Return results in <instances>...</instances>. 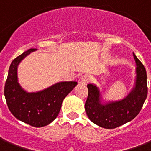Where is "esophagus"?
Returning <instances> with one entry per match:
<instances>
[{
	"label": "esophagus",
	"instance_id": "obj_1",
	"mask_svg": "<svg viewBox=\"0 0 151 151\" xmlns=\"http://www.w3.org/2000/svg\"><path fill=\"white\" fill-rule=\"evenodd\" d=\"M91 79V77L90 74L85 73V74H84V75H82V77L81 78V82L82 84H88V82L90 81Z\"/></svg>",
	"mask_w": 151,
	"mask_h": 151
}]
</instances>
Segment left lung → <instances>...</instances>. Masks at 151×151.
Returning a JSON list of instances; mask_svg holds the SVG:
<instances>
[{"label":"left lung","mask_w":151,"mask_h":151,"mask_svg":"<svg viewBox=\"0 0 151 151\" xmlns=\"http://www.w3.org/2000/svg\"><path fill=\"white\" fill-rule=\"evenodd\" d=\"M136 61L135 85L126 98L116 101L102 103L99 88L88 84V95L85 111L95 124L105 129H114L133 120L139 113L147 96V72L144 66L133 53Z\"/></svg>","instance_id":"8db88e82"}]
</instances>
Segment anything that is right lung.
<instances>
[{
  "label": "right lung",
  "mask_w": 151,
  "mask_h": 151,
  "mask_svg": "<svg viewBox=\"0 0 151 151\" xmlns=\"http://www.w3.org/2000/svg\"><path fill=\"white\" fill-rule=\"evenodd\" d=\"M35 50L29 49L12 61L4 86V96L10 111L16 119L32 127H42L57 117L63 99L78 82H58L37 92L24 91L18 81V64Z\"/></svg>",
  "instance_id": "1"
}]
</instances>
